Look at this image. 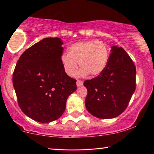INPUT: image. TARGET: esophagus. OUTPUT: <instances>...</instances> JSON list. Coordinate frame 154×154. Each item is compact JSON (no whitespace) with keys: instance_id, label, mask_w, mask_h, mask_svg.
I'll return each mask as SVG.
<instances>
[{"instance_id":"34e87169","label":"esophagus","mask_w":154,"mask_h":154,"mask_svg":"<svg viewBox=\"0 0 154 154\" xmlns=\"http://www.w3.org/2000/svg\"><path fill=\"white\" fill-rule=\"evenodd\" d=\"M82 85H83V82L81 80H77V87H80Z\"/></svg>"}]
</instances>
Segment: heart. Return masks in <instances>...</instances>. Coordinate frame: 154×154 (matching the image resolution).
<instances>
[{"mask_svg": "<svg viewBox=\"0 0 154 154\" xmlns=\"http://www.w3.org/2000/svg\"><path fill=\"white\" fill-rule=\"evenodd\" d=\"M107 45L101 40H91L75 42L68 49V53L62 54L60 60L68 76L75 75L78 63L82 67L79 75L98 76L102 73L109 60Z\"/></svg>", "mask_w": 154, "mask_h": 154, "instance_id": "1", "label": "heart"}]
</instances>
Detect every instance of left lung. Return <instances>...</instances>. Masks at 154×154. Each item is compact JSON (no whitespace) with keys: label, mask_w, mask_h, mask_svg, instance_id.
Here are the masks:
<instances>
[{"label":"left lung","mask_w":154,"mask_h":154,"mask_svg":"<svg viewBox=\"0 0 154 154\" xmlns=\"http://www.w3.org/2000/svg\"><path fill=\"white\" fill-rule=\"evenodd\" d=\"M106 68L95 78L85 81V106L91 115L112 119L128 106L136 89V67L122 48L112 47Z\"/></svg>","instance_id":"8db88e82"}]
</instances>
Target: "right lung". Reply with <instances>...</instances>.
Instances as JSON below:
<instances>
[{
	"label": "right lung",
	"mask_w": 154,
	"mask_h": 154,
	"mask_svg": "<svg viewBox=\"0 0 154 154\" xmlns=\"http://www.w3.org/2000/svg\"><path fill=\"white\" fill-rule=\"evenodd\" d=\"M63 44L59 38H44L21 54L13 72L19 106L36 122L48 123L60 118L68 97L77 89V80L62 65Z\"/></svg>",
	"instance_id": "right-lung-1"
}]
</instances>
